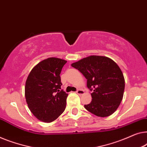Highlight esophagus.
Returning <instances> with one entry per match:
<instances>
[{
    "label": "esophagus",
    "instance_id": "obj_1",
    "mask_svg": "<svg viewBox=\"0 0 147 147\" xmlns=\"http://www.w3.org/2000/svg\"><path fill=\"white\" fill-rule=\"evenodd\" d=\"M76 93H78V95H83L84 93V91L83 90V89H78L77 90V91H76Z\"/></svg>",
    "mask_w": 147,
    "mask_h": 147
}]
</instances>
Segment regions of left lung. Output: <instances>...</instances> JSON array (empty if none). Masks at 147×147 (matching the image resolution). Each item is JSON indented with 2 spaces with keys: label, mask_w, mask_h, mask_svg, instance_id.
<instances>
[{
  "label": "left lung",
  "mask_w": 147,
  "mask_h": 147,
  "mask_svg": "<svg viewBox=\"0 0 147 147\" xmlns=\"http://www.w3.org/2000/svg\"><path fill=\"white\" fill-rule=\"evenodd\" d=\"M87 80L92 91L91 103L85 105L91 113L101 117L112 115L119 106L125 89V79L120 67L109 58L90 56L73 63Z\"/></svg>",
  "instance_id": "obj_1"
}]
</instances>
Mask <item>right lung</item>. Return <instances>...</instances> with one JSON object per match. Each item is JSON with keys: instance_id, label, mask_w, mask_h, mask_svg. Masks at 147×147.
Listing matches in <instances>:
<instances>
[{"instance_id": "right-lung-1", "label": "right lung", "mask_w": 147, "mask_h": 147, "mask_svg": "<svg viewBox=\"0 0 147 147\" xmlns=\"http://www.w3.org/2000/svg\"><path fill=\"white\" fill-rule=\"evenodd\" d=\"M66 62L57 58L44 59L28 76L25 97L29 109L38 120L52 122L64 111L68 94L61 89L59 74Z\"/></svg>"}]
</instances>
